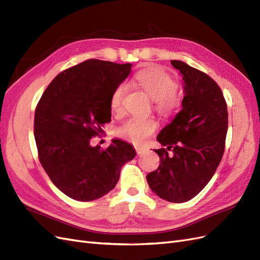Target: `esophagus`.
I'll return each instance as SVG.
<instances>
[{"mask_svg": "<svg viewBox=\"0 0 260 260\" xmlns=\"http://www.w3.org/2000/svg\"><path fill=\"white\" fill-rule=\"evenodd\" d=\"M135 149H136L137 154H142V153H144V152L146 151V148H145V147H139V146H136V147H135Z\"/></svg>", "mask_w": 260, "mask_h": 260, "instance_id": "1", "label": "esophagus"}]
</instances>
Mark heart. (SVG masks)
I'll list each match as a JSON object with an SVG mask.
<instances>
[{
    "label": "heart",
    "instance_id": "obj_1",
    "mask_svg": "<svg viewBox=\"0 0 260 260\" xmlns=\"http://www.w3.org/2000/svg\"><path fill=\"white\" fill-rule=\"evenodd\" d=\"M135 83L150 95L155 109L163 115L173 114L180 107L181 97L175 90L174 77L160 66H150L140 70L134 77ZM125 86L117 85L110 97V108L113 112L122 109ZM158 128V123L152 117L132 116L116 128L117 137L135 144H142Z\"/></svg>",
    "mask_w": 260,
    "mask_h": 260
}]
</instances>
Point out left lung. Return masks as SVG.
Wrapping results in <instances>:
<instances>
[{"instance_id": "1", "label": "left lung", "mask_w": 260, "mask_h": 260, "mask_svg": "<svg viewBox=\"0 0 260 260\" xmlns=\"http://www.w3.org/2000/svg\"><path fill=\"white\" fill-rule=\"evenodd\" d=\"M184 80L182 110L157 137L160 166L147 175L155 195L171 203L194 198L211 180L224 152L228 108L218 84L182 61H171ZM173 154L169 155L168 151Z\"/></svg>"}]
</instances>
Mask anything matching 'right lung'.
Returning a JSON list of instances; mask_svg holds the SVG:
<instances>
[{"label":"right lung","instance_id":"right-lung-1","mask_svg":"<svg viewBox=\"0 0 260 260\" xmlns=\"http://www.w3.org/2000/svg\"><path fill=\"white\" fill-rule=\"evenodd\" d=\"M132 64L87 60L61 72L35 111L34 133L44 171L66 196L91 202L113 189L122 167L134 159L132 145L113 139L107 149L90 139L111 122L110 97Z\"/></svg>","mask_w":260,"mask_h":260}]
</instances>
